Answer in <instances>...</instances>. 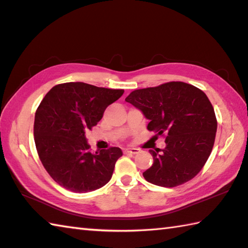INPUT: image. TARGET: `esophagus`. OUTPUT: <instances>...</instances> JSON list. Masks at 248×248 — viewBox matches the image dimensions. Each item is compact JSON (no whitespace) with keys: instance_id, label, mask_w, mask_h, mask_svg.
<instances>
[{"instance_id":"obj_1","label":"esophagus","mask_w":248,"mask_h":248,"mask_svg":"<svg viewBox=\"0 0 248 248\" xmlns=\"http://www.w3.org/2000/svg\"><path fill=\"white\" fill-rule=\"evenodd\" d=\"M125 152L130 153V154H138L140 152V150L137 148H127L125 149Z\"/></svg>"}]
</instances>
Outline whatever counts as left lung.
Listing matches in <instances>:
<instances>
[{"label": "left lung", "instance_id": "8db88e82", "mask_svg": "<svg viewBox=\"0 0 248 248\" xmlns=\"http://www.w3.org/2000/svg\"><path fill=\"white\" fill-rule=\"evenodd\" d=\"M125 100L142 111L150 131L166 138L165 149L150 150L154 163L144 179L175 187L195 178L212 152L217 129L214 108L203 91L171 81L135 90Z\"/></svg>", "mask_w": 248, "mask_h": 248}]
</instances>
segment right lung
I'll use <instances>...</instances> for the list:
<instances>
[{"label": "right lung", "mask_w": 248, "mask_h": 248, "mask_svg": "<svg viewBox=\"0 0 248 248\" xmlns=\"http://www.w3.org/2000/svg\"><path fill=\"white\" fill-rule=\"evenodd\" d=\"M123 93L124 90L66 82L45 96L35 113L34 140L40 161L59 185L74 193H89L110 181L122 150L113 146L92 153L85 133Z\"/></svg>", "instance_id": "add662e5"}]
</instances>
